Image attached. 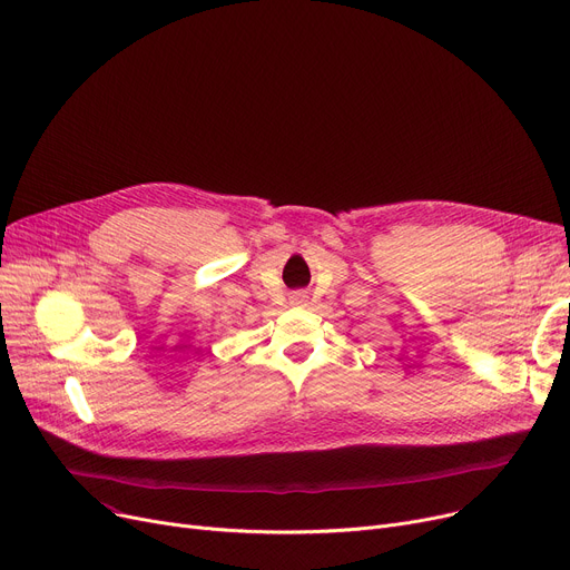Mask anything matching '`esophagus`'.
Listing matches in <instances>:
<instances>
[{
	"mask_svg": "<svg viewBox=\"0 0 570 570\" xmlns=\"http://www.w3.org/2000/svg\"><path fill=\"white\" fill-rule=\"evenodd\" d=\"M306 301H308L306 292H292V296H289L292 306H306Z\"/></svg>",
	"mask_w": 570,
	"mask_h": 570,
	"instance_id": "esophagus-1",
	"label": "esophagus"
}]
</instances>
